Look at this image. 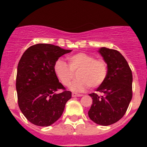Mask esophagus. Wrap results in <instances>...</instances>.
<instances>
[{"mask_svg": "<svg viewBox=\"0 0 147 147\" xmlns=\"http://www.w3.org/2000/svg\"><path fill=\"white\" fill-rule=\"evenodd\" d=\"M71 96L72 97H82V94H77V93H72L71 94Z\"/></svg>", "mask_w": 147, "mask_h": 147, "instance_id": "34e87169", "label": "esophagus"}]
</instances>
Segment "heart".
Here are the masks:
<instances>
[{
	"label": "heart",
	"instance_id": "obj_1",
	"mask_svg": "<svg viewBox=\"0 0 147 147\" xmlns=\"http://www.w3.org/2000/svg\"><path fill=\"white\" fill-rule=\"evenodd\" d=\"M69 65L58 60L54 65V71L59 80L65 86L71 83L76 73L78 79L69 85L74 92H84L88 88H98L104 84L108 74V65L104 59L86 53H78L68 57Z\"/></svg>",
	"mask_w": 147,
	"mask_h": 147
}]
</instances>
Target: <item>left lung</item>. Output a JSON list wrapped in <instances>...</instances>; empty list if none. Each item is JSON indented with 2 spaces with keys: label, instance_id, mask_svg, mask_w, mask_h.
<instances>
[{
  "label": "left lung",
  "instance_id": "1",
  "mask_svg": "<svg viewBox=\"0 0 147 147\" xmlns=\"http://www.w3.org/2000/svg\"><path fill=\"white\" fill-rule=\"evenodd\" d=\"M99 53L108 65V74L92 98L88 116L94 123L103 126L117 122L125 114L133 96L132 71L127 60L116 49L103 47Z\"/></svg>",
  "mask_w": 147,
  "mask_h": 147
}]
</instances>
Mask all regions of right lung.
<instances>
[{
  "mask_svg": "<svg viewBox=\"0 0 147 147\" xmlns=\"http://www.w3.org/2000/svg\"><path fill=\"white\" fill-rule=\"evenodd\" d=\"M70 52L55 45L39 43L29 47L20 59L16 78L18 105L35 125L47 127L55 123L71 98V92L59 82L54 71L59 58Z\"/></svg>",
  "mask_w": 147,
  "mask_h": 147,
  "instance_id": "add662e5",
  "label": "right lung"
}]
</instances>
